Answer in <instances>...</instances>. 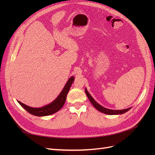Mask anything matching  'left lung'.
I'll use <instances>...</instances> for the list:
<instances>
[{
    "instance_id": "8db88e82",
    "label": "left lung",
    "mask_w": 155,
    "mask_h": 155,
    "mask_svg": "<svg viewBox=\"0 0 155 155\" xmlns=\"http://www.w3.org/2000/svg\"><path fill=\"white\" fill-rule=\"evenodd\" d=\"M85 93L86 94L88 98V100H90L91 103L92 104V105L96 109L99 110L100 112H102V113H104L106 114H109V115H116V114H122L125 112H127L128 110H129L131 107L128 108V109H123V110H112V109H107V108H105L103 106H101V105H100L98 103H97L94 98L91 96V95L89 94V92L87 91V88H85Z\"/></svg>"
}]
</instances>
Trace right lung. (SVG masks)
<instances>
[{
  "label": "right lung",
  "instance_id": "obj_1",
  "mask_svg": "<svg viewBox=\"0 0 155 155\" xmlns=\"http://www.w3.org/2000/svg\"><path fill=\"white\" fill-rule=\"evenodd\" d=\"M74 81V77H70L68 79V81L67 82L66 85H64L62 91L60 92L59 96L56 97V99L51 103H50V104L42 107H31L22 104V103H21L19 101H17L26 111L28 112L29 113H30L32 115H34L36 116H45L53 114L55 113V112L59 111L63 107L65 103V101H66L67 94Z\"/></svg>",
  "mask_w": 155,
  "mask_h": 155
}]
</instances>
